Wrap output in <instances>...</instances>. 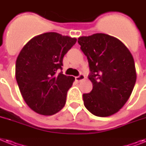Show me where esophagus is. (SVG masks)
I'll use <instances>...</instances> for the list:
<instances>
[{
    "label": "esophagus",
    "mask_w": 146,
    "mask_h": 146,
    "mask_svg": "<svg viewBox=\"0 0 146 146\" xmlns=\"http://www.w3.org/2000/svg\"><path fill=\"white\" fill-rule=\"evenodd\" d=\"M75 79H76V80L77 82H80V81H82V80L85 79V76H84L83 74H80L79 76L76 77Z\"/></svg>",
    "instance_id": "obj_1"
}]
</instances>
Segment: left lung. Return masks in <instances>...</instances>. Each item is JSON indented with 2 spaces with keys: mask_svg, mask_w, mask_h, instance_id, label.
Returning <instances> with one entry per match:
<instances>
[{
  "mask_svg": "<svg viewBox=\"0 0 146 146\" xmlns=\"http://www.w3.org/2000/svg\"><path fill=\"white\" fill-rule=\"evenodd\" d=\"M78 42L87 57L93 85L92 92L83 94L84 105L96 116L112 115L126 104L136 83L132 54L122 42L108 34L80 36Z\"/></svg>",
  "mask_w": 146,
  "mask_h": 146,
  "instance_id": "obj_1",
  "label": "left lung"
}]
</instances>
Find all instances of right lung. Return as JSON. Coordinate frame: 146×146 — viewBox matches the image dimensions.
Masks as SVG:
<instances>
[{"instance_id":"obj_1","label":"right lung","mask_w":146,"mask_h":146,"mask_svg":"<svg viewBox=\"0 0 146 146\" xmlns=\"http://www.w3.org/2000/svg\"><path fill=\"white\" fill-rule=\"evenodd\" d=\"M76 39L48 32L29 40L18 55L15 79L22 98L34 112L52 115L65 105L75 78L62 72L63 58Z\"/></svg>"}]
</instances>
